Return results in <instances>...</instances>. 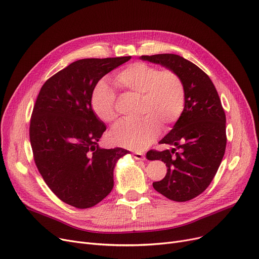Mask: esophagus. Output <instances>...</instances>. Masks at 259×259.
I'll return each mask as SVG.
<instances>
[{
    "instance_id": "esophagus-1",
    "label": "esophagus",
    "mask_w": 259,
    "mask_h": 259,
    "mask_svg": "<svg viewBox=\"0 0 259 259\" xmlns=\"http://www.w3.org/2000/svg\"><path fill=\"white\" fill-rule=\"evenodd\" d=\"M133 157L135 158V159H138V160H143V159H145V154L144 153H142V152H133Z\"/></svg>"
}]
</instances>
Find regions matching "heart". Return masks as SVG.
<instances>
[{
	"label": "heart",
	"instance_id": "heart-1",
	"mask_svg": "<svg viewBox=\"0 0 259 259\" xmlns=\"http://www.w3.org/2000/svg\"><path fill=\"white\" fill-rule=\"evenodd\" d=\"M122 91L141 97L137 121L121 120L113 127L109 138L115 145L141 150L150 145L160 132V124L168 128L182 116L186 104V88L182 77L173 70L147 63H133L120 70L114 78ZM91 107L97 116L111 122L116 119V95L105 80L95 85Z\"/></svg>",
	"mask_w": 259,
	"mask_h": 259
}]
</instances>
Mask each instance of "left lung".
Returning a JSON list of instances; mask_svg holds the SVG:
<instances>
[{"label":"left lung","mask_w":259,"mask_h":259,"mask_svg":"<svg viewBox=\"0 0 259 259\" xmlns=\"http://www.w3.org/2000/svg\"><path fill=\"white\" fill-rule=\"evenodd\" d=\"M141 59L175 71L186 88L184 112L159 142L173 148L147 152L148 159H160L168 168L165 178L153 183V188L174 201L193 199L209 187L226 151V114L219 93L199 67L178 54Z\"/></svg>","instance_id":"obj_1"}]
</instances>
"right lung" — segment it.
<instances>
[{
  "mask_svg": "<svg viewBox=\"0 0 259 259\" xmlns=\"http://www.w3.org/2000/svg\"><path fill=\"white\" fill-rule=\"evenodd\" d=\"M130 59L75 61L48 78L36 98L29 127L33 159L51 191L72 207L91 208L110 193L115 162L129 153L99 147L106 126L92 110L91 94Z\"/></svg>",
  "mask_w": 259,
  "mask_h": 259,
  "instance_id": "1",
  "label": "right lung"
}]
</instances>
